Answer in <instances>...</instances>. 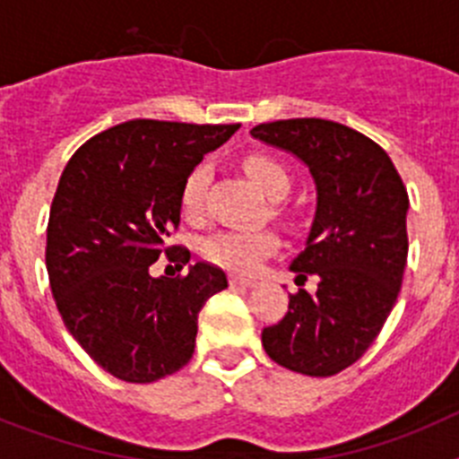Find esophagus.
<instances>
[{
  "label": "esophagus",
  "instance_id": "obj_1",
  "mask_svg": "<svg viewBox=\"0 0 459 459\" xmlns=\"http://www.w3.org/2000/svg\"><path fill=\"white\" fill-rule=\"evenodd\" d=\"M230 282H232L234 287H253L257 280L246 278V275H230Z\"/></svg>",
  "mask_w": 459,
  "mask_h": 459
}]
</instances>
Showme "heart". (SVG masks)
I'll list each match as a JSON object with an SVG mask.
<instances>
[{
  "label": "heart",
  "mask_w": 459,
  "mask_h": 459,
  "mask_svg": "<svg viewBox=\"0 0 459 459\" xmlns=\"http://www.w3.org/2000/svg\"><path fill=\"white\" fill-rule=\"evenodd\" d=\"M241 165L250 179L269 197H282L290 190V172L271 153L250 152L243 156ZM209 179V165L197 163L188 169V174L181 181L179 206L188 218H197L204 211V195ZM278 243L280 238L273 230H221V232L206 237L200 250L213 264L250 273L269 255L275 253Z\"/></svg>",
  "instance_id": "obj_1"
}]
</instances>
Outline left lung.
I'll return each mask as SVG.
<instances>
[{"mask_svg":"<svg viewBox=\"0 0 459 459\" xmlns=\"http://www.w3.org/2000/svg\"><path fill=\"white\" fill-rule=\"evenodd\" d=\"M255 137L296 153L317 184V211L291 271L285 317L262 331L266 354L287 370L331 377L366 354L386 324L407 266L409 195L388 153L350 126L280 119Z\"/></svg>","mask_w":459,"mask_h":459,"instance_id":"obj_1","label":"left lung"}]
</instances>
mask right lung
Segmentation results:
<instances>
[{"mask_svg":"<svg viewBox=\"0 0 459 459\" xmlns=\"http://www.w3.org/2000/svg\"><path fill=\"white\" fill-rule=\"evenodd\" d=\"M237 128L133 119L84 142L64 168L48 221L50 290L68 333L117 379L149 384L181 370L202 306L227 287L206 262L177 278H152L149 266L160 255L188 264L190 250L169 243L181 181Z\"/></svg>","mask_w":459,"mask_h":459,"instance_id":"1","label":"right lung"}]
</instances>
